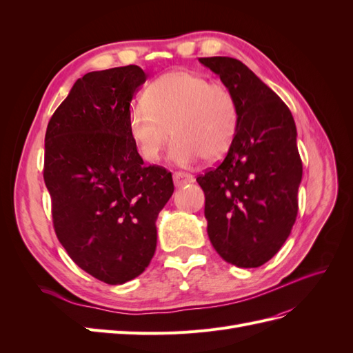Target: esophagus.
Masks as SVG:
<instances>
[{"label": "esophagus", "instance_id": "esophagus-1", "mask_svg": "<svg viewBox=\"0 0 353 353\" xmlns=\"http://www.w3.org/2000/svg\"><path fill=\"white\" fill-rule=\"evenodd\" d=\"M174 183H175V187H183L185 184L194 183V176L191 174H187V172H175L174 174Z\"/></svg>", "mask_w": 353, "mask_h": 353}]
</instances>
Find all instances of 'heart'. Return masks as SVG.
Segmentation results:
<instances>
[{
  "mask_svg": "<svg viewBox=\"0 0 353 353\" xmlns=\"http://www.w3.org/2000/svg\"><path fill=\"white\" fill-rule=\"evenodd\" d=\"M130 135L138 153L156 163L174 137L170 157L181 166L200 157L219 160L234 144L239 108L232 92L205 74L175 70L150 83L130 112Z\"/></svg>",
  "mask_w": 353,
  "mask_h": 353,
  "instance_id": "b5f03b06",
  "label": "heart"
}]
</instances>
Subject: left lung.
I'll list each match as a JSON object with an SVG mask.
<instances>
[{
	"label": "left lung",
	"instance_id": "obj_1",
	"mask_svg": "<svg viewBox=\"0 0 353 353\" xmlns=\"http://www.w3.org/2000/svg\"><path fill=\"white\" fill-rule=\"evenodd\" d=\"M239 108V128L225 159L197 176L205 191L208 234L221 258L258 268L281 249L297 216L302 160L296 123L284 101L237 59L203 57Z\"/></svg>",
	"mask_w": 353,
	"mask_h": 353
}]
</instances>
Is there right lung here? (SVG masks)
Here are the masks:
<instances>
[{"label":"right lung","mask_w":353,"mask_h":353,"mask_svg":"<svg viewBox=\"0 0 353 353\" xmlns=\"http://www.w3.org/2000/svg\"><path fill=\"white\" fill-rule=\"evenodd\" d=\"M147 74L135 65L90 72L47 126L44 181L57 239L81 270L123 284L144 272L172 174L144 166L130 135V105Z\"/></svg>","instance_id":"right-lung-1"}]
</instances>
